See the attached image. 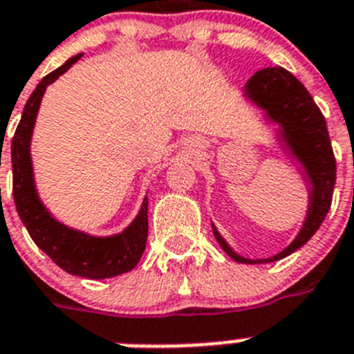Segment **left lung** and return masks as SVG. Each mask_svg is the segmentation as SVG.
Segmentation results:
<instances>
[{"label": "left lung", "instance_id": "obj_1", "mask_svg": "<svg viewBox=\"0 0 354 354\" xmlns=\"http://www.w3.org/2000/svg\"><path fill=\"white\" fill-rule=\"evenodd\" d=\"M243 96L266 112L269 122L278 125V140L297 158L309 183V207L300 232L278 254L263 260L240 257L212 225L216 242L234 261L240 263H269L289 257L306 245L326 220L331 207L336 182V162L326 118L313 102L307 88L283 67H267L252 74L243 87Z\"/></svg>", "mask_w": 354, "mask_h": 354}]
</instances>
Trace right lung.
<instances>
[{"label":"right lung","instance_id":"add662e5","mask_svg":"<svg viewBox=\"0 0 354 354\" xmlns=\"http://www.w3.org/2000/svg\"><path fill=\"white\" fill-rule=\"evenodd\" d=\"M83 54H76L37 83L36 91L25 103L19 125L12 138V196L16 211L27 227L28 234L48 258L63 271L91 280L112 278L132 271L142 258L147 243L149 218L147 196L142 209L125 231L112 236H91L63 225L48 212L37 196L34 183L30 140L41 97L50 83L65 74Z\"/></svg>","mask_w":354,"mask_h":354}]
</instances>
